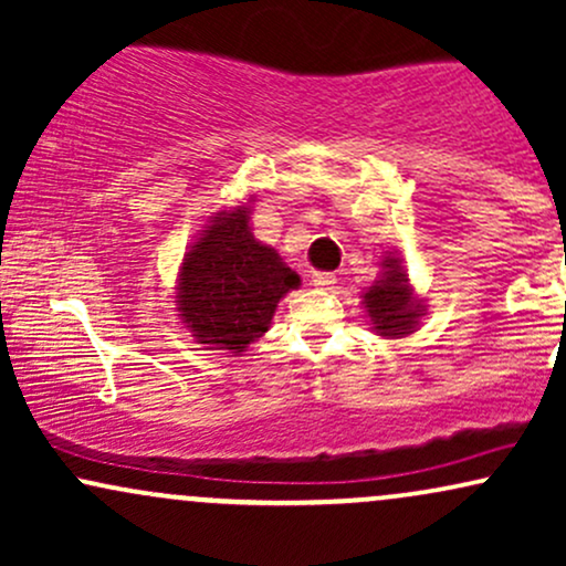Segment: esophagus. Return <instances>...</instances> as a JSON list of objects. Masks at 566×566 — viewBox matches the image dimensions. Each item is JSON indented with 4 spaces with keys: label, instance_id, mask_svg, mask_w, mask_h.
I'll return each instance as SVG.
<instances>
[{
    "label": "esophagus",
    "instance_id": "obj_1",
    "mask_svg": "<svg viewBox=\"0 0 566 566\" xmlns=\"http://www.w3.org/2000/svg\"><path fill=\"white\" fill-rule=\"evenodd\" d=\"M335 274H329V271H316V274H311V284H314L316 290H333L335 287Z\"/></svg>",
    "mask_w": 566,
    "mask_h": 566
}]
</instances>
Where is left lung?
Instances as JSON below:
<instances>
[{
  "label": "left lung",
  "mask_w": 566,
  "mask_h": 566,
  "mask_svg": "<svg viewBox=\"0 0 566 566\" xmlns=\"http://www.w3.org/2000/svg\"><path fill=\"white\" fill-rule=\"evenodd\" d=\"M361 297H365L373 329L382 337L412 335L426 314V303L415 297L407 271L401 269V261L394 255L382 261L380 279Z\"/></svg>",
  "instance_id": "obj_1"
}]
</instances>
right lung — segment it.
Listing matches in <instances>:
<instances>
[{"label":"right lung","instance_id":"obj_1","mask_svg":"<svg viewBox=\"0 0 566 566\" xmlns=\"http://www.w3.org/2000/svg\"><path fill=\"white\" fill-rule=\"evenodd\" d=\"M297 287L301 276L274 247L252 237L250 207L242 205L218 212L188 247L175 305L197 343L239 356L269 333L276 303Z\"/></svg>","mask_w":566,"mask_h":566}]
</instances>
